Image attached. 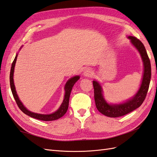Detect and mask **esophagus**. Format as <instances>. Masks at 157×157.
<instances>
[{
  "mask_svg": "<svg viewBox=\"0 0 157 157\" xmlns=\"http://www.w3.org/2000/svg\"><path fill=\"white\" fill-rule=\"evenodd\" d=\"M83 75L84 76V77H91V76L92 75V72L90 69H86L84 71Z\"/></svg>",
  "mask_w": 157,
  "mask_h": 157,
  "instance_id": "34e87169",
  "label": "esophagus"
}]
</instances>
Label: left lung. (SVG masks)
I'll use <instances>...</instances> for the list:
<instances>
[{
    "instance_id": "obj_1",
    "label": "left lung",
    "mask_w": 157,
    "mask_h": 157,
    "mask_svg": "<svg viewBox=\"0 0 157 157\" xmlns=\"http://www.w3.org/2000/svg\"><path fill=\"white\" fill-rule=\"evenodd\" d=\"M131 44L138 51L143 63V74L141 85L135 94L131 98L120 104H109L105 100L103 88L99 82L93 80L94 100L96 108L104 116L117 117L125 115L138 108L143 104L149 90L151 77V67L147 51L142 42L133 36H128Z\"/></svg>"
}]
</instances>
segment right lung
I'll return each mask as SVG.
<instances>
[{"mask_svg":"<svg viewBox=\"0 0 157 157\" xmlns=\"http://www.w3.org/2000/svg\"><path fill=\"white\" fill-rule=\"evenodd\" d=\"M22 48V47H21V48ZM21 48L20 49H21ZM18 55V53H16V57L13 61V63H12V64L10 73V88H11L12 94H13L14 98L16 100V102L17 105H18L19 108L22 110V112H24L25 114H26V115L29 116V117L35 118V119H37V120H42V121H53V120H58L60 117H63L65 115L69 108V98H70V94L72 90V88H73L75 82H77L78 80L80 78V76L78 75L75 76V77L69 78L67 81L64 87V89H65L64 99H63L62 104H61L60 107L57 109V111L50 114H42V113L32 112L31 111H29V110H28L26 107L24 106L22 101H20L16 90V88L14 85V67H15Z\"/></svg>","mask_w":157,"mask_h":157,"instance_id":"right-lung-1","label":"right lung"}]
</instances>
